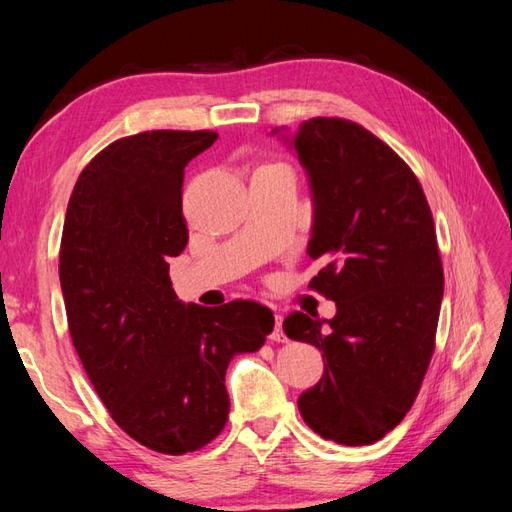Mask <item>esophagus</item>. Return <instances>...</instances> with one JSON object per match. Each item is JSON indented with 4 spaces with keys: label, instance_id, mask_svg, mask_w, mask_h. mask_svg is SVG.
<instances>
[{
    "label": "esophagus",
    "instance_id": "34e87169",
    "mask_svg": "<svg viewBox=\"0 0 512 512\" xmlns=\"http://www.w3.org/2000/svg\"><path fill=\"white\" fill-rule=\"evenodd\" d=\"M270 341H286V334L284 328H281V314H275V330L270 334Z\"/></svg>",
    "mask_w": 512,
    "mask_h": 512
}]
</instances>
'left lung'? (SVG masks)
I'll return each instance as SVG.
<instances>
[{"mask_svg": "<svg viewBox=\"0 0 512 512\" xmlns=\"http://www.w3.org/2000/svg\"><path fill=\"white\" fill-rule=\"evenodd\" d=\"M299 156L312 195L310 288L332 319L290 312L288 339L323 352V376L299 396L308 427L345 447L372 444L405 418L427 374L444 292L436 226L394 149L345 118L273 129Z\"/></svg>", "mask_w": 512, "mask_h": 512, "instance_id": "1", "label": "left lung"}]
</instances>
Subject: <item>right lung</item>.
<instances>
[{"instance_id": "right-lung-1", "label": "right lung", "mask_w": 512, "mask_h": 512, "mask_svg": "<svg viewBox=\"0 0 512 512\" xmlns=\"http://www.w3.org/2000/svg\"><path fill=\"white\" fill-rule=\"evenodd\" d=\"M215 132H143L81 171L65 213L59 279L68 328L114 422L167 455L202 449L228 418L226 367L257 352L275 317L262 303H182L169 259L189 242L184 167Z\"/></svg>"}]
</instances>
